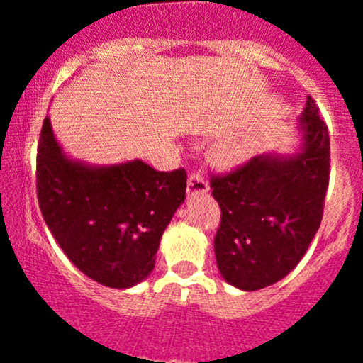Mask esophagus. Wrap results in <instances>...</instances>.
Here are the masks:
<instances>
[{"label": "esophagus", "instance_id": "esophagus-1", "mask_svg": "<svg viewBox=\"0 0 363 363\" xmlns=\"http://www.w3.org/2000/svg\"><path fill=\"white\" fill-rule=\"evenodd\" d=\"M208 191L207 181L200 174H191L188 179V195H203Z\"/></svg>", "mask_w": 363, "mask_h": 363}]
</instances>
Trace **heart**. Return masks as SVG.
Masks as SVG:
<instances>
[{"instance_id":"1","label":"heart","mask_w":363,"mask_h":363,"mask_svg":"<svg viewBox=\"0 0 363 363\" xmlns=\"http://www.w3.org/2000/svg\"><path fill=\"white\" fill-rule=\"evenodd\" d=\"M252 155V145L246 138H230L214 147V158L223 167H240Z\"/></svg>"}]
</instances>
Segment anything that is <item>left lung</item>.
Segmentation results:
<instances>
[{
    "label": "left lung",
    "mask_w": 363,
    "mask_h": 363,
    "mask_svg": "<svg viewBox=\"0 0 363 363\" xmlns=\"http://www.w3.org/2000/svg\"><path fill=\"white\" fill-rule=\"evenodd\" d=\"M296 131L294 152H263L211 182L221 207L216 263L223 279L239 290H262L288 276L320 228L330 138L311 96Z\"/></svg>",
    "instance_id": "8db88e82"
}]
</instances>
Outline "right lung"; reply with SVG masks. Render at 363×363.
I'll return each instance as SVG.
<instances>
[{
	"label": "right lung",
	"mask_w": 363,
	"mask_h": 363,
	"mask_svg": "<svg viewBox=\"0 0 363 363\" xmlns=\"http://www.w3.org/2000/svg\"><path fill=\"white\" fill-rule=\"evenodd\" d=\"M186 172L142 160L93 164L67 155L43 119L36 191L43 219L69 262L96 283L126 290L155 269L161 235L186 199Z\"/></svg>",
	"instance_id": "add662e5"
}]
</instances>
